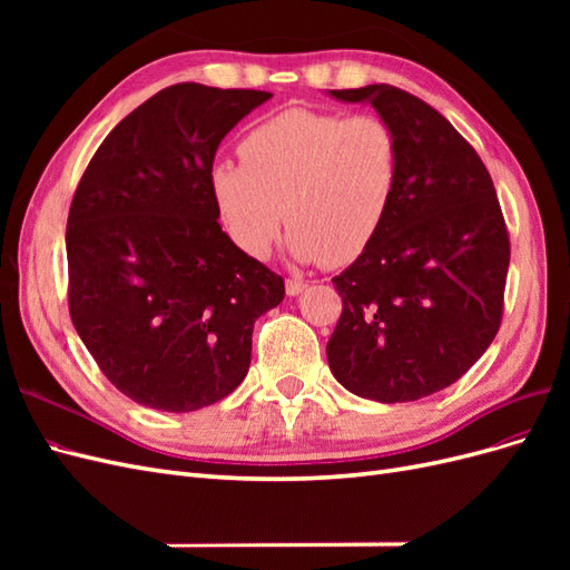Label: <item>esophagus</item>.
<instances>
[{
	"instance_id": "1",
	"label": "esophagus",
	"mask_w": 570,
	"mask_h": 570,
	"mask_svg": "<svg viewBox=\"0 0 570 570\" xmlns=\"http://www.w3.org/2000/svg\"><path fill=\"white\" fill-rule=\"evenodd\" d=\"M285 289H287V295H289V297H297V295H302V292L306 289V281H299V278H287Z\"/></svg>"
}]
</instances>
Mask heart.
Returning a JSON list of instances; mask_svg holds the SVG:
<instances>
[{
  "instance_id": "1",
  "label": "heart",
  "mask_w": 570,
  "mask_h": 570,
  "mask_svg": "<svg viewBox=\"0 0 570 570\" xmlns=\"http://www.w3.org/2000/svg\"><path fill=\"white\" fill-rule=\"evenodd\" d=\"M239 164L212 168V193L233 243L264 258L287 220L302 262L344 266L383 228L400 178L387 120L285 109L237 145Z\"/></svg>"
}]
</instances>
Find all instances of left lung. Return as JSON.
Masks as SVG:
<instances>
[{
  "instance_id": "1",
  "label": "left lung",
  "mask_w": 570,
  "mask_h": 570,
  "mask_svg": "<svg viewBox=\"0 0 570 570\" xmlns=\"http://www.w3.org/2000/svg\"><path fill=\"white\" fill-rule=\"evenodd\" d=\"M368 101L400 145L383 228L333 278L342 314L327 364L350 392L416 402L485 354L504 314L509 230L478 151L423 99L392 85L331 90Z\"/></svg>"
}]
</instances>
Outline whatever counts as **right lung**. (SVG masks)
<instances>
[{
  "label": "right lung",
  "mask_w": 570,
  "mask_h": 570,
  "mask_svg": "<svg viewBox=\"0 0 570 570\" xmlns=\"http://www.w3.org/2000/svg\"><path fill=\"white\" fill-rule=\"evenodd\" d=\"M178 82L105 137L66 226L68 312L99 371L132 402L187 413L245 381L254 321L285 281L220 230L216 149L271 99Z\"/></svg>",
  "instance_id": "1"
}]
</instances>
